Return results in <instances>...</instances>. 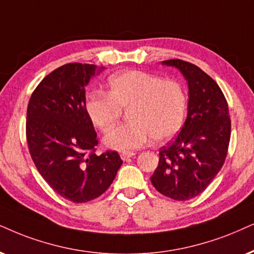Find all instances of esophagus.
Instances as JSON below:
<instances>
[{"label": "esophagus", "mask_w": 254, "mask_h": 254, "mask_svg": "<svg viewBox=\"0 0 254 254\" xmlns=\"http://www.w3.org/2000/svg\"><path fill=\"white\" fill-rule=\"evenodd\" d=\"M134 153L133 152H123L121 153V158L123 160H127L129 158H131V157H133Z\"/></svg>", "instance_id": "1"}]
</instances>
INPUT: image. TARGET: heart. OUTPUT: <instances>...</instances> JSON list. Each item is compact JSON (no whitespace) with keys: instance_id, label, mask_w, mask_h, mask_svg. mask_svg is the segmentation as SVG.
Returning <instances> with one entry per match:
<instances>
[{"instance_id":"obj_1","label":"heart","mask_w":254,"mask_h":254,"mask_svg":"<svg viewBox=\"0 0 254 254\" xmlns=\"http://www.w3.org/2000/svg\"><path fill=\"white\" fill-rule=\"evenodd\" d=\"M127 124L104 137L112 150L130 152L146 144L149 138L164 142L175 136L184 123L188 96L181 83L142 70H127L109 77L107 92L88 95L85 112L92 124L107 132L127 110Z\"/></svg>"}]
</instances>
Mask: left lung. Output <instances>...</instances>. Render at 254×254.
<instances>
[{
  "label": "left lung",
  "mask_w": 254,
  "mask_h": 254,
  "mask_svg": "<svg viewBox=\"0 0 254 254\" xmlns=\"http://www.w3.org/2000/svg\"><path fill=\"white\" fill-rule=\"evenodd\" d=\"M181 70L189 83V111L175 140L160 147L151 176L156 190L175 200L197 197L225 163L231 137L229 104L219 85L194 64L163 61Z\"/></svg>",
  "instance_id": "8db88e82"
}]
</instances>
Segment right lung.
Listing matches in <instances>:
<instances>
[{"label": "right lung", "mask_w": 254, "mask_h": 254, "mask_svg": "<svg viewBox=\"0 0 254 254\" xmlns=\"http://www.w3.org/2000/svg\"><path fill=\"white\" fill-rule=\"evenodd\" d=\"M94 64H64L34 90L25 134L35 166L50 188L72 203H86L108 190L123 160L116 151L96 155L94 124L85 112V85Z\"/></svg>", "instance_id": "obj_1"}]
</instances>
